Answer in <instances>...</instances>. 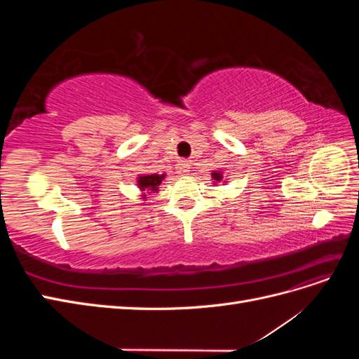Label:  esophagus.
Instances as JSON below:
<instances>
[{
  "label": "esophagus",
  "mask_w": 359,
  "mask_h": 359,
  "mask_svg": "<svg viewBox=\"0 0 359 359\" xmlns=\"http://www.w3.org/2000/svg\"><path fill=\"white\" fill-rule=\"evenodd\" d=\"M189 170H190V163L187 160H182L177 165V172L180 175H187Z\"/></svg>",
  "instance_id": "esophagus-1"
}]
</instances>
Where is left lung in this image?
<instances>
[{
	"label": "left lung",
	"instance_id": "1",
	"mask_svg": "<svg viewBox=\"0 0 359 359\" xmlns=\"http://www.w3.org/2000/svg\"><path fill=\"white\" fill-rule=\"evenodd\" d=\"M211 175H212V178H214L215 181H222V178H223V175H222L220 172H212Z\"/></svg>",
	"mask_w": 359,
	"mask_h": 359
}]
</instances>
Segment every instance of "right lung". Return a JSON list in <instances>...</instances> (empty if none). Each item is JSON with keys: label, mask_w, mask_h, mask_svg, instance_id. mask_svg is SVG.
Here are the masks:
<instances>
[{"label": "right lung", "mask_w": 359, "mask_h": 359, "mask_svg": "<svg viewBox=\"0 0 359 359\" xmlns=\"http://www.w3.org/2000/svg\"><path fill=\"white\" fill-rule=\"evenodd\" d=\"M165 173H151V175H140L137 178V186L142 191H151V193H156L158 190V186L161 184V180H165ZM147 194H144V199H145Z\"/></svg>", "instance_id": "1"}]
</instances>
